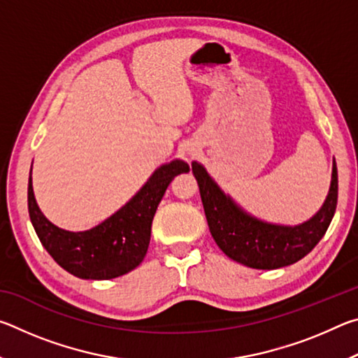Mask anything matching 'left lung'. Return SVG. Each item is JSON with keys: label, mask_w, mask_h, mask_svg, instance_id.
I'll return each mask as SVG.
<instances>
[{"label": "left lung", "mask_w": 358, "mask_h": 358, "mask_svg": "<svg viewBox=\"0 0 358 358\" xmlns=\"http://www.w3.org/2000/svg\"><path fill=\"white\" fill-rule=\"evenodd\" d=\"M192 173L201 189L211 237L227 257L251 268L275 270L299 262L324 237L336 210L338 169L335 161L330 191L322 208L310 221L299 226H280L248 215L224 194L199 162H192Z\"/></svg>", "instance_id": "8db88e82"}]
</instances>
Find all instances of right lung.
Here are the masks:
<instances>
[{
  "instance_id": "obj_1",
  "label": "right lung",
  "mask_w": 358,
  "mask_h": 358,
  "mask_svg": "<svg viewBox=\"0 0 358 358\" xmlns=\"http://www.w3.org/2000/svg\"><path fill=\"white\" fill-rule=\"evenodd\" d=\"M189 172L185 161L175 159L157 167L138 192L98 226L69 232L52 224L36 203L31 175L28 180L29 220L42 246L71 275L82 280H112L129 273L145 257L151 222L171 181Z\"/></svg>"
}]
</instances>
